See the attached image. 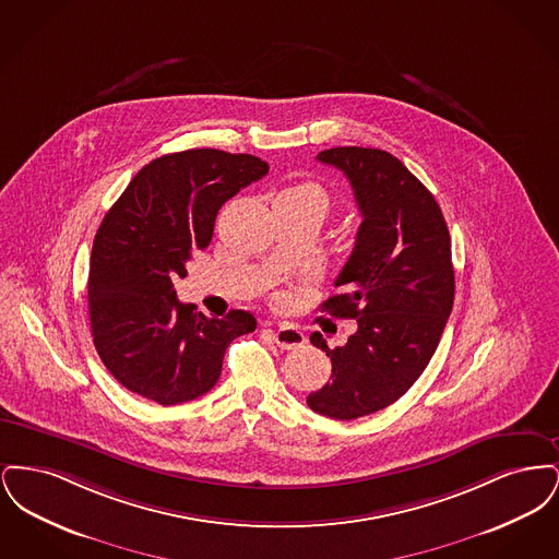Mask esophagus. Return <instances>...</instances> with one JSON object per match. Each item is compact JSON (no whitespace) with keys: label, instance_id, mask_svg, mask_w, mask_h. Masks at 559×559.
I'll return each mask as SVG.
<instances>
[{"label":"esophagus","instance_id":"34e87169","mask_svg":"<svg viewBox=\"0 0 559 559\" xmlns=\"http://www.w3.org/2000/svg\"><path fill=\"white\" fill-rule=\"evenodd\" d=\"M272 337H274L276 346L283 347V349H295V347L304 346V342H306L304 333L295 326H283L278 331H272Z\"/></svg>","mask_w":559,"mask_h":559}]
</instances>
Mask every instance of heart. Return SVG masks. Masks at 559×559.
Wrapping results in <instances>:
<instances>
[{
	"mask_svg": "<svg viewBox=\"0 0 559 559\" xmlns=\"http://www.w3.org/2000/svg\"><path fill=\"white\" fill-rule=\"evenodd\" d=\"M285 194H295V197L308 199V201L317 203L320 210H322V213H324V210L329 207V197H326L324 188H320L319 185H310V182H306V185H297V187L287 188V190H285Z\"/></svg>",
	"mask_w": 559,
	"mask_h": 559,
	"instance_id": "obj_1",
	"label": "heart"
}]
</instances>
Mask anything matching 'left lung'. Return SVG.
I'll return each mask as SVG.
<instances>
[{
  "instance_id": "left-lung-1",
  "label": "left lung",
  "mask_w": 559,
  "mask_h": 559,
  "mask_svg": "<svg viewBox=\"0 0 559 559\" xmlns=\"http://www.w3.org/2000/svg\"><path fill=\"white\" fill-rule=\"evenodd\" d=\"M317 159L346 174L362 215L337 293L322 304L358 329L335 349L310 335L333 371L306 402L349 421L394 404L426 371L454 299L451 235L433 194L394 155L337 146Z\"/></svg>"
}]
</instances>
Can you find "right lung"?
I'll list each match as a JSON object with an SVG mask.
<instances>
[{
  "instance_id": "add662e5",
  "label": "right lung",
  "mask_w": 559,
  "mask_h": 559,
  "mask_svg": "<svg viewBox=\"0 0 559 559\" xmlns=\"http://www.w3.org/2000/svg\"><path fill=\"white\" fill-rule=\"evenodd\" d=\"M266 160L190 148L151 160L108 210L92 247L87 301L94 346L108 372L163 406L207 394L226 347L255 331L251 312L194 314L176 297L194 249L213 237L219 207L264 178Z\"/></svg>"
}]
</instances>
